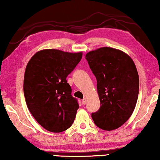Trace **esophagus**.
Instances as JSON below:
<instances>
[{
	"instance_id": "1",
	"label": "esophagus",
	"mask_w": 160,
	"mask_h": 160,
	"mask_svg": "<svg viewBox=\"0 0 160 160\" xmlns=\"http://www.w3.org/2000/svg\"><path fill=\"white\" fill-rule=\"evenodd\" d=\"M86 103H87V99H86V98L83 99H82V104H83V105H85Z\"/></svg>"
}]
</instances>
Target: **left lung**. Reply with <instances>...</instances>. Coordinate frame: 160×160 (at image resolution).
Listing matches in <instances>:
<instances>
[{"label": "left lung", "mask_w": 160, "mask_h": 160, "mask_svg": "<svg viewBox=\"0 0 160 160\" xmlns=\"http://www.w3.org/2000/svg\"><path fill=\"white\" fill-rule=\"evenodd\" d=\"M85 58L97 78L100 100L92 119L102 130L118 128L131 116L137 102L139 78L135 63L126 52L108 47L87 52Z\"/></svg>", "instance_id": "left-lung-1"}]
</instances>
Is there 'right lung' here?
Segmentation results:
<instances>
[{
    "instance_id": "right-lung-1",
    "label": "right lung",
    "mask_w": 160,
    "mask_h": 160,
    "mask_svg": "<svg viewBox=\"0 0 160 160\" xmlns=\"http://www.w3.org/2000/svg\"><path fill=\"white\" fill-rule=\"evenodd\" d=\"M82 52L46 49L36 52L27 65L24 94L29 112L46 130L60 133L70 128L78 109L66 77Z\"/></svg>"
}]
</instances>
